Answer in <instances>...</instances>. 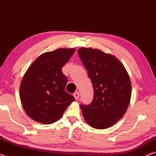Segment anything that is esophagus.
<instances>
[{"instance_id": "34e87169", "label": "esophagus", "mask_w": 156, "mask_h": 156, "mask_svg": "<svg viewBox=\"0 0 156 156\" xmlns=\"http://www.w3.org/2000/svg\"><path fill=\"white\" fill-rule=\"evenodd\" d=\"M73 97L75 98L76 100H78L79 98V93L77 91V92H75L74 94H73Z\"/></svg>"}]
</instances>
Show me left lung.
<instances>
[{
	"label": "left lung",
	"instance_id": "8db88e82",
	"mask_svg": "<svg viewBox=\"0 0 156 156\" xmlns=\"http://www.w3.org/2000/svg\"><path fill=\"white\" fill-rule=\"evenodd\" d=\"M93 84L94 96L89 105H80L83 117L91 127L107 129L126 112L131 96V83L125 67L115 56L98 49H78Z\"/></svg>",
	"mask_w": 156,
	"mask_h": 156
}]
</instances>
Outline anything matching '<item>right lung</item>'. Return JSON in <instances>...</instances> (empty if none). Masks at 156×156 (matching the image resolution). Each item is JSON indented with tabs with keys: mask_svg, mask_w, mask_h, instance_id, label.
I'll return each instance as SVG.
<instances>
[{
	"mask_svg": "<svg viewBox=\"0 0 156 156\" xmlns=\"http://www.w3.org/2000/svg\"><path fill=\"white\" fill-rule=\"evenodd\" d=\"M74 48H59L38 56L23 76L20 98L31 119L45 125L59 120L75 100L65 91L67 78L62 68L72 57Z\"/></svg>",
	"mask_w": 156,
	"mask_h": 156,
	"instance_id": "obj_1",
	"label": "right lung"
}]
</instances>
